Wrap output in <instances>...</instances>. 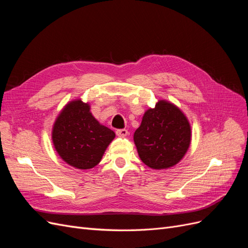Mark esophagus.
Segmentation results:
<instances>
[{"mask_svg":"<svg viewBox=\"0 0 248 248\" xmlns=\"http://www.w3.org/2000/svg\"><path fill=\"white\" fill-rule=\"evenodd\" d=\"M116 133H117V136L120 138H125L127 134H128V130L125 128L124 129H117Z\"/></svg>","mask_w":248,"mask_h":248,"instance_id":"34e87169","label":"esophagus"}]
</instances>
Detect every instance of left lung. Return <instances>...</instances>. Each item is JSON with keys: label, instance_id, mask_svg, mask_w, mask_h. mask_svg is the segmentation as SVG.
Masks as SVG:
<instances>
[{"label": "left lung", "instance_id": "obj_1", "mask_svg": "<svg viewBox=\"0 0 248 248\" xmlns=\"http://www.w3.org/2000/svg\"><path fill=\"white\" fill-rule=\"evenodd\" d=\"M140 160L154 170L174 167L181 160L191 140L190 124L182 110L167 100H159L142 116L134 132Z\"/></svg>", "mask_w": 248, "mask_h": 248}]
</instances>
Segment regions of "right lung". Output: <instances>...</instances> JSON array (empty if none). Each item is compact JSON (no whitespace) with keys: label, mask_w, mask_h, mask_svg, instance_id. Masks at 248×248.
I'll return each mask as SVG.
<instances>
[{"label":"right lung","mask_w":248,"mask_h":248,"mask_svg":"<svg viewBox=\"0 0 248 248\" xmlns=\"http://www.w3.org/2000/svg\"><path fill=\"white\" fill-rule=\"evenodd\" d=\"M116 134L101 125L80 99L68 102L52 127L56 151L69 166L89 170L98 164Z\"/></svg>","instance_id":"right-lung-1"}]
</instances>
